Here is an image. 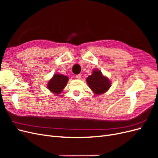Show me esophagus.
Returning a JSON list of instances; mask_svg holds the SVG:
<instances>
[{
    "label": "esophagus",
    "mask_w": 158,
    "mask_h": 158,
    "mask_svg": "<svg viewBox=\"0 0 158 158\" xmlns=\"http://www.w3.org/2000/svg\"><path fill=\"white\" fill-rule=\"evenodd\" d=\"M76 78L78 79V80H80L81 78V75L80 74H77L76 76Z\"/></svg>",
    "instance_id": "34e87169"
}]
</instances>
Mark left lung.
<instances>
[{
	"label": "left lung",
	"instance_id": "1",
	"mask_svg": "<svg viewBox=\"0 0 158 158\" xmlns=\"http://www.w3.org/2000/svg\"><path fill=\"white\" fill-rule=\"evenodd\" d=\"M86 82L89 88L95 94H102L111 87V82L108 78L104 76L101 71L94 70L92 74L88 76Z\"/></svg>",
	"mask_w": 158,
	"mask_h": 158
}]
</instances>
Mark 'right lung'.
Returning <instances> with one entry per match:
<instances>
[{"instance_id": "right-lung-1", "label": "right lung", "mask_w": 158, "mask_h": 158, "mask_svg": "<svg viewBox=\"0 0 158 158\" xmlns=\"http://www.w3.org/2000/svg\"><path fill=\"white\" fill-rule=\"evenodd\" d=\"M69 81L67 76L60 74H55L52 78L48 81L47 88L54 94H59L65 88Z\"/></svg>"}]
</instances>
